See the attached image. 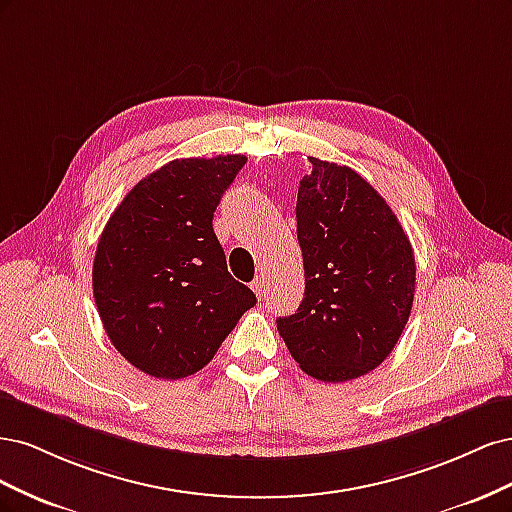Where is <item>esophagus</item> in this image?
Segmentation results:
<instances>
[{
    "label": "esophagus",
    "mask_w": 512,
    "mask_h": 512,
    "mask_svg": "<svg viewBox=\"0 0 512 512\" xmlns=\"http://www.w3.org/2000/svg\"><path fill=\"white\" fill-rule=\"evenodd\" d=\"M252 290L256 292L258 299L267 297V284H265V280H262V277H256V280L252 282Z\"/></svg>",
    "instance_id": "1"
}]
</instances>
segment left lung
I'll use <instances>...</instances> for the list:
<instances>
[{"instance_id":"8db88e82","label":"left lung","mask_w":512,"mask_h":512,"mask_svg":"<svg viewBox=\"0 0 512 512\" xmlns=\"http://www.w3.org/2000/svg\"><path fill=\"white\" fill-rule=\"evenodd\" d=\"M309 162L297 196L305 297L277 331L307 376L348 382L376 369L406 329L414 252L371 183L348 166Z\"/></svg>"}]
</instances>
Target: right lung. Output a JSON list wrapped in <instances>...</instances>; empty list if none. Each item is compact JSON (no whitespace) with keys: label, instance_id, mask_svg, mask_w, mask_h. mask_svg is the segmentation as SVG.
Wrapping results in <instances>:
<instances>
[{"label":"right lung","instance_id":"obj_1","mask_svg":"<svg viewBox=\"0 0 512 512\" xmlns=\"http://www.w3.org/2000/svg\"><path fill=\"white\" fill-rule=\"evenodd\" d=\"M245 162L239 153L168 162L102 230L91 273L98 314L117 352L151 378L196 374L256 305L213 232V211Z\"/></svg>","mask_w":512,"mask_h":512}]
</instances>
